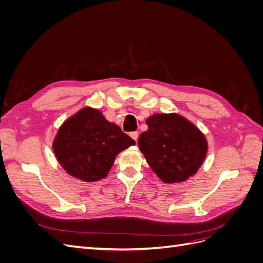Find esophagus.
I'll return each mask as SVG.
<instances>
[{
	"label": "esophagus",
	"mask_w": 263,
	"mask_h": 263,
	"mask_svg": "<svg viewBox=\"0 0 263 263\" xmlns=\"http://www.w3.org/2000/svg\"><path fill=\"white\" fill-rule=\"evenodd\" d=\"M129 136L132 137V139H134L135 141L137 142V139H138V136H139V135H138V133H137V132H133V133H130V134H129Z\"/></svg>",
	"instance_id": "1"
}]
</instances>
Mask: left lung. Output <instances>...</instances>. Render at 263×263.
Masks as SVG:
<instances>
[{
	"label": "left lung",
	"mask_w": 263,
	"mask_h": 263,
	"mask_svg": "<svg viewBox=\"0 0 263 263\" xmlns=\"http://www.w3.org/2000/svg\"><path fill=\"white\" fill-rule=\"evenodd\" d=\"M146 123L138 146L159 179L178 183L193 176L208 151L204 135L178 114H155Z\"/></svg>",
	"instance_id": "1"
}]
</instances>
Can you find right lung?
Returning <instances> with one entry per match:
<instances>
[{"label":"right lung","instance_id":"1","mask_svg":"<svg viewBox=\"0 0 263 263\" xmlns=\"http://www.w3.org/2000/svg\"><path fill=\"white\" fill-rule=\"evenodd\" d=\"M133 145L135 141L100 110L85 107L63 123L52 147L69 174L93 182L105 178L117 154Z\"/></svg>","mask_w":263,"mask_h":263}]
</instances>
